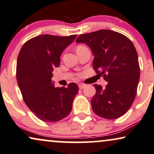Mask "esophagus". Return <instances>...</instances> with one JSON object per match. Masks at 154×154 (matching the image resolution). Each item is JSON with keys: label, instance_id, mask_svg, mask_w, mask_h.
<instances>
[{"label": "esophagus", "instance_id": "34e87169", "mask_svg": "<svg viewBox=\"0 0 154 154\" xmlns=\"http://www.w3.org/2000/svg\"><path fill=\"white\" fill-rule=\"evenodd\" d=\"M85 84L81 83V84H79V88L80 89H84V88H85Z\"/></svg>", "mask_w": 154, "mask_h": 154}]
</instances>
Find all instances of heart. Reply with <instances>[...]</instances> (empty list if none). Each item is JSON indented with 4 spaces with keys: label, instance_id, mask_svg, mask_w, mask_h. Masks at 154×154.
I'll use <instances>...</instances> for the list:
<instances>
[{
    "label": "heart",
    "instance_id": "obj_1",
    "mask_svg": "<svg viewBox=\"0 0 154 154\" xmlns=\"http://www.w3.org/2000/svg\"><path fill=\"white\" fill-rule=\"evenodd\" d=\"M85 48V46H83V45H78V46H77V50L81 49V48Z\"/></svg>",
    "mask_w": 154,
    "mask_h": 154
}]
</instances>
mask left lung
<instances>
[{"instance_id": "1", "label": "left lung", "mask_w": 154, "mask_h": 154, "mask_svg": "<svg viewBox=\"0 0 154 154\" xmlns=\"http://www.w3.org/2000/svg\"><path fill=\"white\" fill-rule=\"evenodd\" d=\"M76 42L91 48L93 69L108 82L105 88L94 85L97 91L91 100L93 112L106 119L123 116L133 104L140 78L134 44L123 34L109 30L81 34Z\"/></svg>"}]
</instances>
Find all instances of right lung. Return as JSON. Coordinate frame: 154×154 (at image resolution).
I'll use <instances>...</instances> for the list:
<instances>
[{
  "mask_svg": "<svg viewBox=\"0 0 154 154\" xmlns=\"http://www.w3.org/2000/svg\"><path fill=\"white\" fill-rule=\"evenodd\" d=\"M77 37L41 35L25 42L19 52L16 65L17 85L23 100L40 120L56 122L69 115L75 95V83L67 87H54L52 71L60 63V55Z\"/></svg>",
  "mask_w": 154,
  "mask_h": 154,
  "instance_id": "add662e5",
  "label": "right lung"
}]
</instances>
